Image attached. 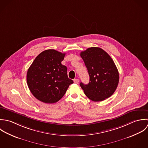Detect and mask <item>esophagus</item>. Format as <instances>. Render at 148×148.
<instances>
[{
	"label": "esophagus",
	"mask_w": 148,
	"mask_h": 148,
	"mask_svg": "<svg viewBox=\"0 0 148 148\" xmlns=\"http://www.w3.org/2000/svg\"><path fill=\"white\" fill-rule=\"evenodd\" d=\"M74 82L75 84H78V82H79V79H74Z\"/></svg>",
	"instance_id": "1"
}]
</instances>
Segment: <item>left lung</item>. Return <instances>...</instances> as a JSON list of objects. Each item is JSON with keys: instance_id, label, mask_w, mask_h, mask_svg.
Masks as SVG:
<instances>
[{"instance_id": "left-lung-1", "label": "left lung", "mask_w": 148, "mask_h": 148, "mask_svg": "<svg viewBox=\"0 0 148 148\" xmlns=\"http://www.w3.org/2000/svg\"><path fill=\"white\" fill-rule=\"evenodd\" d=\"M88 69V85L81 82L85 95L92 101H102L114 92L119 82L117 68L110 56L103 49L92 47L80 54Z\"/></svg>"}]
</instances>
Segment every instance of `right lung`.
Segmentation results:
<instances>
[{
	"label": "right lung",
	"instance_id": "right-lung-1",
	"mask_svg": "<svg viewBox=\"0 0 148 148\" xmlns=\"http://www.w3.org/2000/svg\"><path fill=\"white\" fill-rule=\"evenodd\" d=\"M65 53L46 50L34 59L28 69L27 83L32 95L44 103L58 102L64 95L73 80L67 76V69L61 62Z\"/></svg>",
	"mask_w": 148,
	"mask_h": 148
}]
</instances>
